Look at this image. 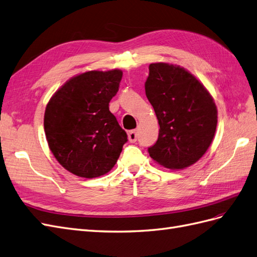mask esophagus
Returning a JSON list of instances; mask_svg holds the SVG:
<instances>
[{
    "instance_id": "obj_1",
    "label": "esophagus",
    "mask_w": 257,
    "mask_h": 257,
    "mask_svg": "<svg viewBox=\"0 0 257 257\" xmlns=\"http://www.w3.org/2000/svg\"><path fill=\"white\" fill-rule=\"evenodd\" d=\"M137 139H138L137 131L136 130H130L129 133H128V140H129V142L135 143L137 141Z\"/></svg>"
}]
</instances>
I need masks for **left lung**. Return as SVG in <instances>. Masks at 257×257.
<instances>
[{"instance_id": "obj_1", "label": "left lung", "mask_w": 257, "mask_h": 257, "mask_svg": "<svg viewBox=\"0 0 257 257\" xmlns=\"http://www.w3.org/2000/svg\"><path fill=\"white\" fill-rule=\"evenodd\" d=\"M146 94L160 123L150 156L169 169L191 166L205 154L217 126V107L205 87L180 66H149Z\"/></svg>"}]
</instances>
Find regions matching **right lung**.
<instances>
[{"mask_svg":"<svg viewBox=\"0 0 257 257\" xmlns=\"http://www.w3.org/2000/svg\"><path fill=\"white\" fill-rule=\"evenodd\" d=\"M121 77L119 69L83 72L69 79L49 101L44 113L49 148L71 174L95 178L108 173L128 141L108 107Z\"/></svg>","mask_w":257,"mask_h":257,"instance_id":"obj_1","label":"right lung"}]
</instances>
